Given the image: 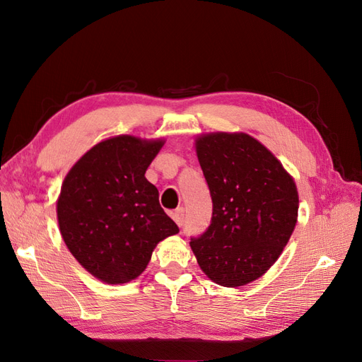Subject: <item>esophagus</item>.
Wrapping results in <instances>:
<instances>
[{"label":"esophagus","mask_w":362,"mask_h":362,"mask_svg":"<svg viewBox=\"0 0 362 362\" xmlns=\"http://www.w3.org/2000/svg\"><path fill=\"white\" fill-rule=\"evenodd\" d=\"M170 216H172V218L175 221V223H177L178 226H181L182 222H184V208L182 206L177 208V210L172 211Z\"/></svg>","instance_id":"34e87169"}]
</instances>
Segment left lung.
Wrapping results in <instances>:
<instances>
[{
  "instance_id": "8db88e82",
  "label": "left lung",
  "mask_w": 362,
  "mask_h": 362,
  "mask_svg": "<svg viewBox=\"0 0 362 362\" xmlns=\"http://www.w3.org/2000/svg\"><path fill=\"white\" fill-rule=\"evenodd\" d=\"M213 201L206 231L190 238L202 272L223 287H242L272 267L294 231L299 196L291 175L245 133L196 139Z\"/></svg>"
}]
</instances>
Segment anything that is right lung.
<instances>
[{"instance_id":"obj_1","label":"right lung","mask_w":362,"mask_h":362,"mask_svg":"<svg viewBox=\"0 0 362 362\" xmlns=\"http://www.w3.org/2000/svg\"><path fill=\"white\" fill-rule=\"evenodd\" d=\"M164 140L116 136L76 161L57 201L60 234L75 259L98 279H136L152 250L180 229L164 213L145 173Z\"/></svg>"}]
</instances>
